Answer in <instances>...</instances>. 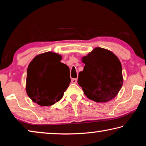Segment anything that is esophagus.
<instances>
[{
  "mask_svg": "<svg viewBox=\"0 0 146 146\" xmlns=\"http://www.w3.org/2000/svg\"><path fill=\"white\" fill-rule=\"evenodd\" d=\"M71 82L73 84H76L77 82V78H72L71 79Z\"/></svg>",
  "mask_w": 146,
  "mask_h": 146,
  "instance_id": "34e87169",
  "label": "esophagus"
}]
</instances>
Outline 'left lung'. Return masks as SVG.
Here are the masks:
<instances>
[{
  "label": "left lung",
  "mask_w": 146,
  "mask_h": 146,
  "mask_svg": "<svg viewBox=\"0 0 146 146\" xmlns=\"http://www.w3.org/2000/svg\"><path fill=\"white\" fill-rule=\"evenodd\" d=\"M84 70L78 74V84L90 99L106 102L115 98L123 84L119 59L111 51L96 48L82 58Z\"/></svg>",
  "instance_id": "8db88e82"
}]
</instances>
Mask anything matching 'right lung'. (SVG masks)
<instances>
[{
  "label": "right lung",
  "instance_id": "add662e5",
  "mask_svg": "<svg viewBox=\"0 0 146 146\" xmlns=\"http://www.w3.org/2000/svg\"><path fill=\"white\" fill-rule=\"evenodd\" d=\"M61 56L46 52L35 56L27 70L26 92L37 104L52 106L58 102L71 82H66V75L70 69L60 62Z\"/></svg>",
  "mask_w": 146,
  "mask_h": 146
}]
</instances>
